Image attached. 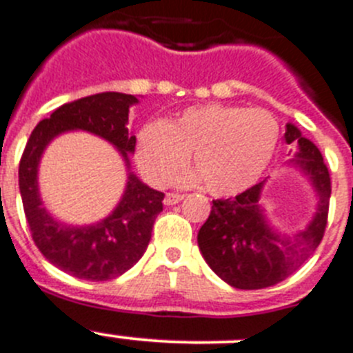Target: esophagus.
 <instances>
[{
	"label": "esophagus",
	"mask_w": 353,
	"mask_h": 353,
	"mask_svg": "<svg viewBox=\"0 0 353 353\" xmlns=\"http://www.w3.org/2000/svg\"><path fill=\"white\" fill-rule=\"evenodd\" d=\"M185 198L183 194H179V192H168L166 196H164V205H176V203H180L182 199Z\"/></svg>",
	"instance_id": "obj_1"
}]
</instances>
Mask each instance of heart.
<instances>
[{
	"label": "heart",
	"instance_id": "1",
	"mask_svg": "<svg viewBox=\"0 0 353 353\" xmlns=\"http://www.w3.org/2000/svg\"><path fill=\"white\" fill-rule=\"evenodd\" d=\"M280 128L261 108L206 103L183 110L164 124H148L138 134L137 164L148 183L163 187L183 170L192 154L206 192L234 196L254 185L270 166Z\"/></svg>",
	"mask_w": 353,
	"mask_h": 353
}]
</instances>
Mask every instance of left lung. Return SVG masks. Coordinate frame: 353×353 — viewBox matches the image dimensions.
<instances>
[{
    "label": "left lung",
    "instance_id": "8db88e82",
    "mask_svg": "<svg viewBox=\"0 0 353 353\" xmlns=\"http://www.w3.org/2000/svg\"><path fill=\"white\" fill-rule=\"evenodd\" d=\"M287 143H297L294 164L312 180L319 196L313 221L294 236L274 232L259 206L264 182H259L236 198L216 199L198 232V245L208 266L236 289L255 290L276 285L303 266L315 252L327 225L331 176L319 148L287 124Z\"/></svg>",
    "mask_w": 353,
    "mask_h": 353
}]
</instances>
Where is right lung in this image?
<instances>
[{"label":"right lung","instance_id":"obj_1","mask_svg":"<svg viewBox=\"0 0 353 353\" xmlns=\"http://www.w3.org/2000/svg\"><path fill=\"white\" fill-rule=\"evenodd\" d=\"M138 103L131 94L101 92L59 106L33 129L19 164V189L29 231L48 263L71 276L105 282L121 276L141 259L148 247L155 216L163 212L164 194L128 176L124 196L105 221L83 228L54 221L41 206L38 194V163L52 138L64 131L82 129L115 145L125 166L134 152L137 137L125 128L129 106Z\"/></svg>","mask_w":353,"mask_h":353}]
</instances>
